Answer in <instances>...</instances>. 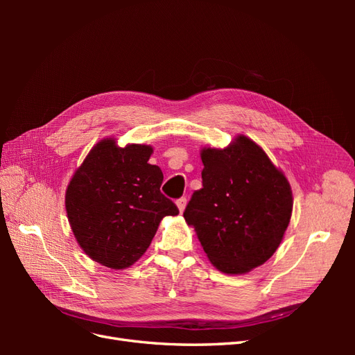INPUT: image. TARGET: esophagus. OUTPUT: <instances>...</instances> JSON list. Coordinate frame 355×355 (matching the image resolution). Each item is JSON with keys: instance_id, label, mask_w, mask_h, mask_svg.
<instances>
[{"instance_id": "esophagus-1", "label": "esophagus", "mask_w": 355, "mask_h": 355, "mask_svg": "<svg viewBox=\"0 0 355 355\" xmlns=\"http://www.w3.org/2000/svg\"><path fill=\"white\" fill-rule=\"evenodd\" d=\"M176 206H178V209H179L180 213H184V210H185V207H187V198H185V197L179 198V200L176 201Z\"/></svg>"}]
</instances>
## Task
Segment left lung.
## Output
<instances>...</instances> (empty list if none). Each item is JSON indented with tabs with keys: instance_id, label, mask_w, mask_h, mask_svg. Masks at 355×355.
Returning a JSON list of instances; mask_svg holds the SVG:
<instances>
[{
	"instance_id": "obj_1",
	"label": "left lung",
	"mask_w": 355,
	"mask_h": 355,
	"mask_svg": "<svg viewBox=\"0 0 355 355\" xmlns=\"http://www.w3.org/2000/svg\"><path fill=\"white\" fill-rule=\"evenodd\" d=\"M202 188L184 211L209 261L245 274L275 253L292 218L288 180L263 149L243 135L227 148H202Z\"/></svg>"
}]
</instances>
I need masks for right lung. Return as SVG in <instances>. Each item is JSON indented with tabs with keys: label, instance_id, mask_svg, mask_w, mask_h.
<instances>
[{
	"label": "right lung",
	"instance_id": "add662e5",
	"mask_svg": "<svg viewBox=\"0 0 355 355\" xmlns=\"http://www.w3.org/2000/svg\"><path fill=\"white\" fill-rule=\"evenodd\" d=\"M153 146L124 148L112 137L96 144L67 188L71 230L84 253L111 270L132 266L176 204L161 194L163 171L149 164Z\"/></svg>",
	"mask_w": 355,
	"mask_h": 355
}]
</instances>
